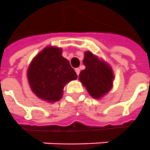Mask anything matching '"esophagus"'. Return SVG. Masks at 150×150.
<instances>
[{"label": "esophagus", "mask_w": 150, "mask_h": 150, "mask_svg": "<svg viewBox=\"0 0 150 150\" xmlns=\"http://www.w3.org/2000/svg\"><path fill=\"white\" fill-rule=\"evenodd\" d=\"M75 72H76L77 75L78 76V75H79V73H80V69H79V68H75Z\"/></svg>", "instance_id": "esophagus-1"}]
</instances>
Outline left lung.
Segmentation results:
<instances>
[{
	"label": "left lung",
	"instance_id": "8db88e82",
	"mask_svg": "<svg viewBox=\"0 0 150 150\" xmlns=\"http://www.w3.org/2000/svg\"><path fill=\"white\" fill-rule=\"evenodd\" d=\"M83 64L86 68L79 74V80L95 99H101L113 87L114 73L108 63L90 51L84 53Z\"/></svg>",
	"mask_w": 150,
	"mask_h": 150
}]
</instances>
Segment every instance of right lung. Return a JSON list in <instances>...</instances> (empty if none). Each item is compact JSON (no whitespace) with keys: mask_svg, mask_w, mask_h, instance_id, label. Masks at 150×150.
Segmentation results:
<instances>
[{"mask_svg":"<svg viewBox=\"0 0 150 150\" xmlns=\"http://www.w3.org/2000/svg\"><path fill=\"white\" fill-rule=\"evenodd\" d=\"M62 49L47 46L31 61L27 77L32 91L43 101L54 103L63 96L64 86L77 76Z\"/></svg>","mask_w":150,"mask_h":150,"instance_id":"1","label":"right lung"}]
</instances>
